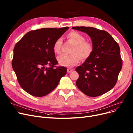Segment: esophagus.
Returning <instances> with one entry per match:
<instances>
[{"instance_id":"1","label":"esophagus","mask_w":133,"mask_h":133,"mask_svg":"<svg viewBox=\"0 0 133 133\" xmlns=\"http://www.w3.org/2000/svg\"><path fill=\"white\" fill-rule=\"evenodd\" d=\"M67 71L68 73H71V72H72L73 71V69H72V68H67Z\"/></svg>"}]
</instances>
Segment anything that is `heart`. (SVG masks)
I'll return each mask as SVG.
<instances>
[{"mask_svg": "<svg viewBox=\"0 0 133 133\" xmlns=\"http://www.w3.org/2000/svg\"><path fill=\"white\" fill-rule=\"evenodd\" d=\"M67 39L74 44L71 51V54L61 55L58 58L59 64L64 66L72 67L77 65L80 61L89 58L94 51L92 43L86 40V37L76 31H71L67 34ZM62 40L61 38L56 40L53 45L54 52L59 54L61 53Z\"/></svg>", "mask_w": 133, "mask_h": 133, "instance_id": "heart-1", "label": "heart"}]
</instances>
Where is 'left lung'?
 <instances>
[{"label": "left lung", "mask_w": 133, "mask_h": 133, "mask_svg": "<svg viewBox=\"0 0 133 133\" xmlns=\"http://www.w3.org/2000/svg\"><path fill=\"white\" fill-rule=\"evenodd\" d=\"M72 29L86 33L94 45L90 57L75 69L79 75L76 85L87 96L102 95L115 86L122 69L119 45L106 31L85 26Z\"/></svg>", "instance_id": "left-lung-1"}]
</instances>
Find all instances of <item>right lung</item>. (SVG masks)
<instances>
[{
    "label": "right lung",
    "instance_id": "obj_1",
    "mask_svg": "<svg viewBox=\"0 0 133 133\" xmlns=\"http://www.w3.org/2000/svg\"><path fill=\"white\" fill-rule=\"evenodd\" d=\"M69 29L44 28L27 32L16 44L12 66L25 92L41 97L47 95L66 75L67 68L57 67L53 49L54 41Z\"/></svg>",
    "mask_w": 133,
    "mask_h": 133
}]
</instances>
